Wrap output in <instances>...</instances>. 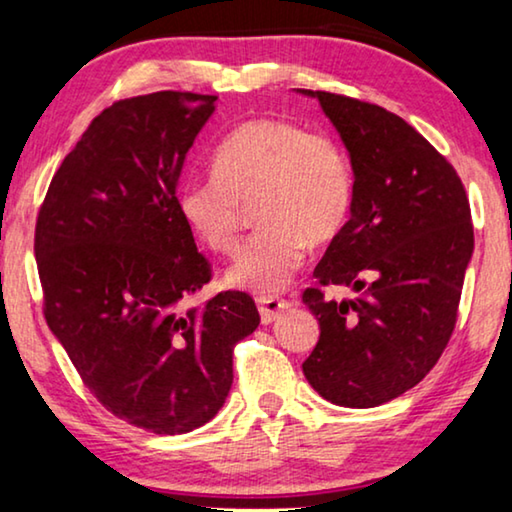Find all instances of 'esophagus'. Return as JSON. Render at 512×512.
I'll list each match as a JSON object with an SVG mask.
<instances>
[{
  "label": "esophagus",
  "instance_id": "1",
  "mask_svg": "<svg viewBox=\"0 0 512 512\" xmlns=\"http://www.w3.org/2000/svg\"><path fill=\"white\" fill-rule=\"evenodd\" d=\"M289 307L291 303L284 298H275V296L258 298V312H261L263 324H272V321H275L284 310H289Z\"/></svg>",
  "mask_w": 512,
  "mask_h": 512
}]
</instances>
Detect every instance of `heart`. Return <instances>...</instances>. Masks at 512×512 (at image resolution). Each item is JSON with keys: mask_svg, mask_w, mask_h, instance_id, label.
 <instances>
[{"mask_svg": "<svg viewBox=\"0 0 512 512\" xmlns=\"http://www.w3.org/2000/svg\"><path fill=\"white\" fill-rule=\"evenodd\" d=\"M256 203L263 226L242 249L226 282L256 293L279 291L303 265L307 247L338 240L354 205V172L347 151L326 132L286 118H251L214 153V179L179 193V214L216 254L240 244L242 207Z\"/></svg>", "mask_w": 512, "mask_h": 512, "instance_id": "obj_1", "label": "heart"}]
</instances>
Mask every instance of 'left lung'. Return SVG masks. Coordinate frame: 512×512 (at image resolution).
Returning a JSON list of instances; mask_svg holds the SVG:
<instances>
[{
  "label": "left lung",
  "instance_id": "left-lung-1",
  "mask_svg": "<svg viewBox=\"0 0 512 512\" xmlns=\"http://www.w3.org/2000/svg\"><path fill=\"white\" fill-rule=\"evenodd\" d=\"M298 93L319 100L354 170L352 214L314 277L357 293L326 301L305 289L321 333L303 373L326 401L375 408L422 382L450 342L473 254L471 207L454 167L401 116Z\"/></svg>",
  "mask_w": 512,
  "mask_h": 512
}]
</instances>
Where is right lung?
Here are the masks:
<instances>
[{
	"label": "right lung",
	"instance_id": "right-lung-1",
	"mask_svg": "<svg viewBox=\"0 0 512 512\" xmlns=\"http://www.w3.org/2000/svg\"><path fill=\"white\" fill-rule=\"evenodd\" d=\"M216 100L160 90L111 104L53 174L34 230L48 328L111 415L160 436L223 408L233 349L261 324L242 291L188 305L212 268L177 184Z\"/></svg>",
	"mask_w": 512,
	"mask_h": 512
}]
</instances>
